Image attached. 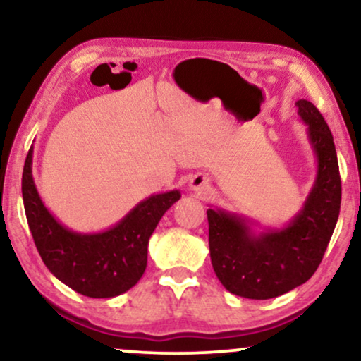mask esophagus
Returning <instances> with one entry per match:
<instances>
[{
	"label": "esophagus",
	"mask_w": 361,
	"mask_h": 361,
	"mask_svg": "<svg viewBox=\"0 0 361 361\" xmlns=\"http://www.w3.org/2000/svg\"><path fill=\"white\" fill-rule=\"evenodd\" d=\"M190 190L194 192H205L210 187V179L205 174H195L189 182Z\"/></svg>",
	"instance_id": "esophagus-1"
}]
</instances>
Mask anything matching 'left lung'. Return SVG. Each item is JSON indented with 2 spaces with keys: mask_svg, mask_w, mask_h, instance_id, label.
<instances>
[{
  "mask_svg": "<svg viewBox=\"0 0 361 361\" xmlns=\"http://www.w3.org/2000/svg\"><path fill=\"white\" fill-rule=\"evenodd\" d=\"M295 105L307 125L317 174L294 219L283 226H261L219 207L207 210L212 266L224 288L240 298L273 299L309 281L337 225L342 182L334 136L312 103Z\"/></svg>",
  "mask_w": 361,
  "mask_h": 361,
  "instance_id": "left-lung-1",
  "label": "left lung"
}]
</instances>
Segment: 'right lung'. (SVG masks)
Wrapping results in <instances>:
<instances>
[{
	"mask_svg": "<svg viewBox=\"0 0 361 361\" xmlns=\"http://www.w3.org/2000/svg\"><path fill=\"white\" fill-rule=\"evenodd\" d=\"M32 146L23 169V200L29 230L44 264L75 293L93 299L130 290L147 264V245L180 190L161 192L136 204L110 228L80 233L62 225L44 205L32 177Z\"/></svg>",
	"mask_w": 361,
	"mask_h": 361,
	"instance_id": "obj_1",
	"label": "right lung"
}]
</instances>
